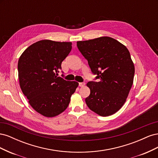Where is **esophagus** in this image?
Segmentation results:
<instances>
[{
    "label": "esophagus",
    "mask_w": 158,
    "mask_h": 158,
    "mask_svg": "<svg viewBox=\"0 0 158 158\" xmlns=\"http://www.w3.org/2000/svg\"><path fill=\"white\" fill-rule=\"evenodd\" d=\"M84 85H85V83H84V82H80V83H79V86H80V87H83Z\"/></svg>",
    "instance_id": "obj_1"
}]
</instances>
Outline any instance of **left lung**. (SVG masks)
Segmentation results:
<instances>
[{
    "instance_id": "obj_1",
    "label": "left lung",
    "mask_w": 158,
    "mask_h": 158,
    "mask_svg": "<svg viewBox=\"0 0 158 158\" xmlns=\"http://www.w3.org/2000/svg\"><path fill=\"white\" fill-rule=\"evenodd\" d=\"M77 47L99 80L86 84L90 94L85 103L100 116L111 115L125 103L133 84L135 66L130 52L110 37L77 41Z\"/></svg>"
}]
</instances>
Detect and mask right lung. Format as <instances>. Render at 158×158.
Here are the masks:
<instances>
[{
  "instance_id": "right-lung-1",
  "label": "right lung",
  "mask_w": 158,
  "mask_h": 158,
  "mask_svg": "<svg viewBox=\"0 0 158 158\" xmlns=\"http://www.w3.org/2000/svg\"><path fill=\"white\" fill-rule=\"evenodd\" d=\"M71 49V42L41 40L28 47L18 60L22 92L32 108L46 117L63 113L78 86L77 82L57 76Z\"/></svg>"
}]
</instances>
